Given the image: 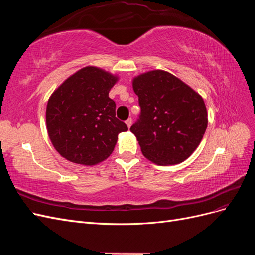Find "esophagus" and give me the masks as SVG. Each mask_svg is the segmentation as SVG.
I'll return each mask as SVG.
<instances>
[{
    "instance_id": "esophagus-1",
    "label": "esophagus",
    "mask_w": 255,
    "mask_h": 255,
    "mask_svg": "<svg viewBox=\"0 0 255 255\" xmlns=\"http://www.w3.org/2000/svg\"><path fill=\"white\" fill-rule=\"evenodd\" d=\"M132 122H133V120H132V118H128L127 121H126V123H127V126H128V128H130V126H132Z\"/></svg>"
}]
</instances>
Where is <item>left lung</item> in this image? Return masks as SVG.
<instances>
[{
    "label": "left lung",
    "instance_id": "left-lung-1",
    "mask_svg": "<svg viewBox=\"0 0 255 255\" xmlns=\"http://www.w3.org/2000/svg\"><path fill=\"white\" fill-rule=\"evenodd\" d=\"M133 89L141 112L129 129L144 157L160 166L187 159L201 142L207 127L202 97L164 70L136 76Z\"/></svg>",
    "mask_w": 255,
    "mask_h": 255
}]
</instances>
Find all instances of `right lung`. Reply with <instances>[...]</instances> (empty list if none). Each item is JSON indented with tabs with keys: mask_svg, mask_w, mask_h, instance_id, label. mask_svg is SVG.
<instances>
[{
	"mask_svg": "<svg viewBox=\"0 0 255 255\" xmlns=\"http://www.w3.org/2000/svg\"><path fill=\"white\" fill-rule=\"evenodd\" d=\"M116 75L88 66L68 78L50 97L45 120L52 144L66 159L92 166L114 151L128 126L116 117L109 97Z\"/></svg>",
	"mask_w": 255,
	"mask_h": 255,
	"instance_id": "right-lung-1",
	"label": "right lung"
}]
</instances>
